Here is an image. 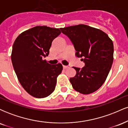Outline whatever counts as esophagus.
Returning a JSON list of instances; mask_svg holds the SVG:
<instances>
[{
    "mask_svg": "<svg viewBox=\"0 0 128 128\" xmlns=\"http://www.w3.org/2000/svg\"><path fill=\"white\" fill-rule=\"evenodd\" d=\"M70 67V66H63V68H64V70H66V69L69 68Z\"/></svg>",
    "mask_w": 128,
    "mask_h": 128,
    "instance_id": "esophagus-1",
    "label": "esophagus"
}]
</instances>
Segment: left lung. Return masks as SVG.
<instances>
[{
  "instance_id": "obj_1",
  "label": "left lung",
  "mask_w": 128,
  "mask_h": 128,
  "mask_svg": "<svg viewBox=\"0 0 128 128\" xmlns=\"http://www.w3.org/2000/svg\"><path fill=\"white\" fill-rule=\"evenodd\" d=\"M69 38L76 50V56L85 63L76 70L70 82L76 92L84 94L96 92L104 84L113 62L114 46L106 33L85 24L60 28Z\"/></svg>"
}]
</instances>
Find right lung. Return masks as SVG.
I'll return each mask as SVG.
<instances>
[{
  "mask_svg": "<svg viewBox=\"0 0 128 128\" xmlns=\"http://www.w3.org/2000/svg\"><path fill=\"white\" fill-rule=\"evenodd\" d=\"M60 34L59 29L37 26L22 32L12 46L11 61L17 78L23 88L36 98L54 92L57 76L62 70L61 64L51 65L43 60Z\"/></svg>",
  "mask_w": 128,
  "mask_h": 128,
  "instance_id": "obj_1",
  "label": "right lung"
}]
</instances>
